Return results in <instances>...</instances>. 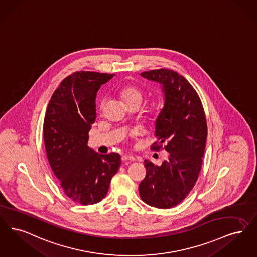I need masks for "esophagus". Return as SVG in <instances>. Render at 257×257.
<instances>
[{"label":"esophagus","mask_w":257,"mask_h":257,"mask_svg":"<svg viewBox=\"0 0 257 257\" xmlns=\"http://www.w3.org/2000/svg\"><path fill=\"white\" fill-rule=\"evenodd\" d=\"M121 159H122L123 162H132V161H135V157L131 156V155H124Z\"/></svg>","instance_id":"1"}]
</instances>
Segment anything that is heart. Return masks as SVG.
I'll list each match as a JSON object with an SVG mask.
<instances>
[{"label": "heart", "instance_id": "b5f03b06", "mask_svg": "<svg viewBox=\"0 0 257 257\" xmlns=\"http://www.w3.org/2000/svg\"><path fill=\"white\" fill-rule=\"evenodd\" d=\"M118 94L123 99L124 102L128 108L135 106V105L140 106L143 102V99H144L143 90L140 87H138L137 85H134V84H126V85L122 86L118 90ZM106 103H107V99L104 97L98 104V111L100 113L104 112L105 107H106ZM157 111H158V104L153 103L151 105L150 109H149V112H150V113L154 114Z\"/></svg>", "mask_w": 257, "mask_h": 257}]
</instances>
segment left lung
<instances>
[{"label":"left lung","instance_id":"1","mask_svg":"<svg viewBox=\"0 0 257 257\" xmlns=\"http://www.w3.org/2000/svg\"><path fill=\"white\" fill-rule=\"evenodd\" d=\"M141 75L159 82L165 93V106L156 120L155 136L169 153L162 165L145 160L146 175L139 186L147 205L167 209L179 205L194 187L205 153L207 126L201 99L192 85L168 69L144 72Z\"/></svg>","mask_w":257,"mask_h":257}]
</instances>
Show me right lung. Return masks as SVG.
<instances>
[{
  "label": "right lung",
  "instance_id": "right-lung-1",
  "mask_svg": "<svg viewBox=\"0 0 257 257\" xmlns=\"http://www.w3.org/2000/svg\"><path fill=\"white\" fill-rule=\"evenodd\" d=\"M113 76L73 72L54 91L45 114L43 134L52 172L64 193L80 205L105 198L121 165L117 153L99 154L88 146V133L96 118V92Z\"/></svg>",
  "mask_w": 257,
  "mask_h": 257
}]
</instances>
